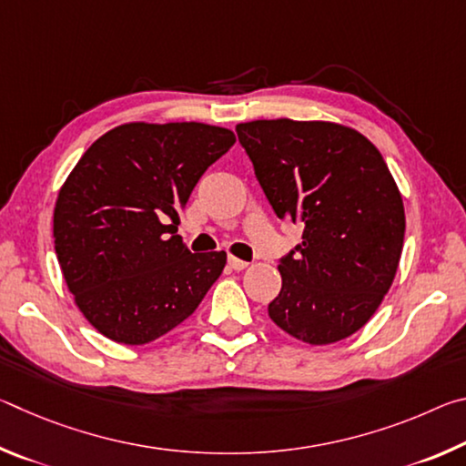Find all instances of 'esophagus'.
Returning <instances> with one entry per match:
<instances>
[{
	"label": "esophagus",
	"instance_id": "1",
	"mask_svg": "<svg viewBox=\"0 0 466 466\" xmlns=\"http://www.w3.org/2000/svg\"><path fill=\"white\" fill-rule=\"evenodd\" d=\"M228 265H230L234 271H242V269H247V267H248V263H247V261H242V258H238V257H232V255L228 257Z\"/></svg>",
	"mask_w": 466,
	"mask_h": 466
}]
</instances>
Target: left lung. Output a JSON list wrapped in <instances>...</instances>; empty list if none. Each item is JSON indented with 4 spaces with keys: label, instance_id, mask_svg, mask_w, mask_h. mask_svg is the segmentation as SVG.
Segmentation results:
<instances>
[{
    "label": "left lung",
    "instance_id": "1",
    "mask_svg": "<svg viewBox=\"0 0 466 466\" xmlns=\"http://www.w3.org/2000/svg\"><path fill=\"white\" fill-rule=\"evenodd\" d=\"M236 133L275 214L304 226L278 265L271 320L309 345L353 335L390 289L403 250V197L382 154L329 121H248Z\"/></svg>",
    "mask_w": 466,
    "mask_h": 466
}]
</instances>
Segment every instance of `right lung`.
I'll list each match as a JSON object with an SVG mask.
<instances>
[{
  "mask_svg": "<svg viewBox=\"0 0 466 466\" xmlns=\"http://www.w3.org/2000/svg\"><path fill=\"white\" fill-rule=\"evenodd\" d=\"M234 141L230 129L195 121L125 123L69 172L55 201V252L98 333L154 341L191 317L222 275L226 252H191L177 226L197 180Z\"/></svg>",
  "mask_w": 466,
  "mask_h": 466,
  "instance_id": "1",
  "label": "right lung"
}]
</instances>
